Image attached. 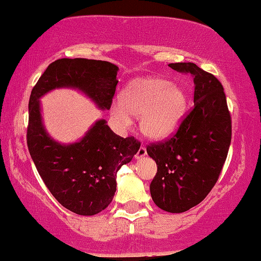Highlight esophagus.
Here are the masks:
<instances>
[{
  "mask_svg": "<svg viewBox=\"0 0 261 261\" xmlns=\"http://www.w3.org/2000/svg\"><path fill=\"white\" fill-rule=\"evenodd\" d=\"M147 155V150H146V148L144 147H141L140 149H139V151L136 152V155H135V160H141V159H143L144 156Z\"/></svg>",
  "mask_w": 261,
  "mask_h": 261,
  "instance_id": "obj_1",
  "label": "esophagus"
}]
</instances>
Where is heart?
Returning a JSON list of instances; mask_svg holds the SVG:
<instances>
[{
  "mask_svg": "<svg viewBox=\"0 0 261 261\" xmlns=\"http://www.w3.org/2000/svg\"><path fill=\"white\" fill-rule=\"evenodd\" d=\"M187 109V95L180 85L169 80L148 76L127 85L121 100L112 104V115L123 126L132 115L140 118V130L150 140H164L180 125Z\"/></svg>",
  "mask_w": 261,
  "mask_h": 261,
  "instance_id": "obj_1",
  "label": "heart"
}]
</instances>
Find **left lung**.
I'll return each instance as SVG.
<instances>
[{
  "label": "left lung",
  "instance_id": "obj_1",
  "mask_svg": "<svg viewBox=\"0 0 261 261\" xmlns=\"http://www.w3.org/2000/svg\"><path fill=\"white\" fill-rule=\"evenodd\" d=\"M190 72L194 82V108L177 133L165 142L148 146L157 164L150 194L157 207L184 213L206 198L219 179L231 142V118L223 87L195 63H170Z\"/></svg>",
  "mask_w": 261,
  "mask_h": 261
}]
</instances>
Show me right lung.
Wrapping results in <instances>:
<instances>
[{"label": "right lung", "instance_id": "add662e5", "mask_svg": "<svg viewBox=\"0 0 261 261\" xmlns=\"http://www.w3.org/2000/svg\"><path fill=\"white\" fill-rule=\"evenodd\" d=\"M118 70L101 60L59 59L47 67L30 96V155L54 198L79 215H95L109 206L117 190V172L132 161L140 143L132 136L114 134L104 119L76 142H58L45 128L40 98L55 89H75L99 110H110Z\"/></svg>", "mask_w": 261, "mask_h": 261}]
</instances>
